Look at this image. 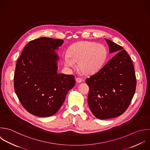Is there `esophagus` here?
Instances as JSON below:
<instances>
[{
	"label": "esophagus",
	"mask_w": 150,
	"mask_h": 150,
	"mask_svg": "<svg viewBox=\"0 0 150 150\" xmlns=\"http://www.w3.org/2000/svg\"><path fill=\"white\" fill-rule=\"evenodd\" d=\"M76 82H78V83H80V82H82V79L81 78H77L76 79Z\"/></svg>",
	"instance_id": "obj_1"
}]
</instances>
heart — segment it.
<instances>
[{
	"instance_id": "obj_1",
	"label": "heart",
	"mask_w": 150,
	"mask_h": 150,
	"mask_svg": "<svg viewBox=\"0 0 150 150\" xmlns=\"http://www.w3.org/2000/svg\"><path fill=\"white\" fill-rule=\"evenodd\" d=\"M106 57L107 50L103 45L85 41L71 45L63 58L67 67L74 68L75 62H78L82 72L92 74L102 68Z\"/></svg>"
}]
</instances>
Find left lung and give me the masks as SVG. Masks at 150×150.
<instances>
[{"mask_svg":"<svg viewBox=\"0 0 150 150\" xmlns=\"http://www.w3.org/2000/svg\"><path fill=\"white\" fill-rule=\"evenodd\" d=\"M115 54L100 70L86 78L88 105L93 115L108 119L122 115L135 93L137 81L132 60L123 48L105 39Z\"/></svg>","mask_w":150,"mask_h":150,"instance_id":"obj_1","label":"left lung"}]
</instances>
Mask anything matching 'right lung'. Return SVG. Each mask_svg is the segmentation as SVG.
Segmentation results:
<instances>
[{"mask_svg":"<svg viewBox=\"0 0 150 150\" xmlns=\"http://www.w3.org/2000/svg\"><path fill=\"white\" fill-rule=\"evenodd\" d=\"M64 40L41 37L28 42L17 61L15 93L23 108L38 117L55 114L75 85L72 75L57 74L58 55L53 51Z\"/></svg>","mask_w":150,"mask_h":150,"instance_id":"right-lung-1","label":"right lung"}]
</instances>
